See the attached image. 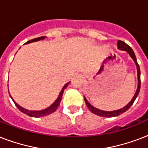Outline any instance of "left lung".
Returning a JSON list of instances; mask_svg holds the SVG:
<instances>
[{"instance_id":"obj_1","label":"left lung","mask_w":148,"mask_h":148,"mask_svg":"<svg viewBox=\"0 0 148 148\" xmlns=\"http://www.w3.org/2000/svg\"><path fill=\"white\" fill-rule=\"evenodd\" d=\"M117 48L119 50H121V51H126L127 53H128L130 57H131L132 59H133L134 62L135 64L136 67H137V73H138V88H137V90H136V92L134 95L133 98L131 99V101L129 102L126 106H124V108H121V109H118V110H111V111H107V110H100L98 108H95L94 106L91 105L88 101L87 100L84 96V101H85L86 105L88 108V109L96 115H98V116H101V117H117L118 115L121 114L123 113H124L125 111L128 110L129 108H131V105L133 104L135 99L137 98V97L138 96V94L140 92V67L138 64V61H137V58H136V56L134 54V52L130 46L127 45L126 43L124 42V41H121V40H118L117 41Z\"/></svg>"}]
</instances>
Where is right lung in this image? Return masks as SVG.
Returning <instances> with one entry per match:
<instances>
[{"instance_id":"1","label":"right lung","mask_w":148,"mask_h":148,"mask_svg":"<svg viewBox=\"0 0 148 148\" xmlns=\"http://www.w3.org/2000/svg\"><path fill=\"white\" fill-rule=\"evenodd\" d=\"M47 38V37H40V38H34V39H32V40H29L27 42L25 43V45H27V44H30V43H32V42H36V41H39V40H42L44 39ZM70 84V82L67 83L65 84L64 87H63L62 90L60 92L59 95H58V98L56 99V101L53 102L51 106H49L48 108H45V109H43L41 110H29L27 109H25V108H22L21 106H20L19 104H17L16 102L14 101V100L13 99V97H11V95H10V93H9V95H10V98L12 99V101H14V104L16 105L18 109H19L22 113H24L25 114L28 115L30 117H44V116H47V115H49L51 114H52L53 112H54L56 110H57V108H58V106L60 104V101H61V99H62V95H63V93H64V90L66 88H67L68 84Z\"/></svg>"}]
</instances>
